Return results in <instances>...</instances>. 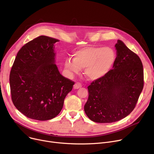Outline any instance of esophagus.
Masks as SVG:
<instances>
[{"instance_id": "34e87169", "label": "esophagus", "mask_w": 154, "mask_h": 154, "mask_svg": "<svg viewBox=\"0 0 154 154\" xmlns=\"http://www.w3.org/2000/svg\"><path fill=\"white\" fill-rule=\"evenodd\" d=\"M81 87H82V84H81L80 82H77L74 85V88H75V89H79V88H81Z\"/></svg>"}]
</instances>
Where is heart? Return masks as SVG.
I'll use <instances>...</instances> for the list:
<instances>
[{
    "mask_svg": "<svg viewBox=\"0 0 154 154\" xmlns=\"http://www.w3.org/2000/svg\"><path fill=\"white\" fill-rule=\"evenodd\" d=\"M116 59V53L111 48L91 46L77 51L73 60L67 59L65 66L73 73L84 69V74L89 79L96 80L111 70Z\"/></svg>",
    "mask_w": 154,
    "mask_h": 154,
    "instance_id": "1",
    "label": "heart"
}]
</instances>
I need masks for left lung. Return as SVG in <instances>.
Listing matches in <instances>:
<instances>
[{
    "label": "left lung",
    "mask_w": 154,
    "mask_h": 154,
    "mask_svg": "<svg viewBox=\"0 0 154 154\" xmlns=\"http://www.w3.org/2000/svg\"><path fill=\"white\" fill-rule=\"evenodd\" d=\"M117 57L106 75L88 87L89 97L84 111L91 121L111 123L130 114L144 87V71L139 56L121 41L115 45Z\"/></svg>",
    "instance_id": "1"
}]
</instances>
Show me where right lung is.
<instances>
[{
    "instance_id": "1",
    "label": "right lung",
    "mask_w": 154,
    "mask_h": 154,
    "mask_svg": "<svg viewBox=\"0 0 154 154\" xmlns=\"http://www.w3.org/2000/svg\"><path fill=\"white\" fill-rule=\"evenodd\" d=\"M59 40L41 35L18 51L10 74L11 100L26 117L48 121L61 111L75 82L63 76L55 64Z\"/></svg>"
}]
</instances>
